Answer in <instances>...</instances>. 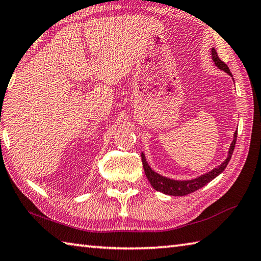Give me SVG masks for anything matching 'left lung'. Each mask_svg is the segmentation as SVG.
<instances>
[{
	"label": "left lung",
	"mask_w": 261,
	"mask_h": 261,
	"mask_svg": "<svg viewBox=\"0 0 261 261\" xmlns=\"http://www.w3.org/2000/svg\"><path fill=\"white\" fill-rule=\"evenodd\" d=\"M211 57H213L215 65L217 66L220 70H224L225 72H227L228 75L232 76V73H230V71H229V68L227 67V65H226L224 61L220 60L215 48L211 50ZM237 137H238V130L234 133V140L232 142V144H230L228 155H227V158L225 159L223 164L218 166L217 168H215L211 171H209V173L204 174L200 177H196V178H194V179L175 180V179L167 178V177L156 174L150 168V166L147 165L144 154L142 153V162H143V168L145 171V175L147 177V179H149L150 184L152 185V188L156 191L162 192V193H165V194L175 195V196H183V195H188L190 193H193V192H195L196 190H199L201 188H203L204 185H207L209 181L216 178V177H217L219 174H222L225 170V168L227 167L228 162L230 160V156H232V154H233L235 143H237Z\"/></svg>",
	"instance_id": "left-lung-1"
}]
</instances>
